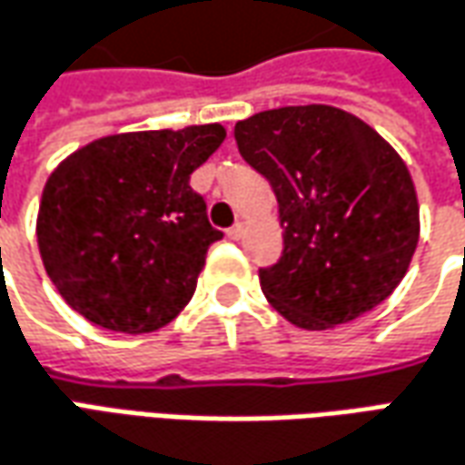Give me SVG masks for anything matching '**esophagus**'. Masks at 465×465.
Returning <instances> with one entry per match:
<instances>
[{
    "instance_id": "34e87169",
    "label": "esophagus",
    "mask_w": 465,
    "mask_h": 465,
    "mask_svg": "<svg viewBox=\"0 0 465 465\" xmlns=\"http://www.w3.org/2000/svg\"><path fill=\"white\" fill-rule=\"evenodd\" d=\"M226 236H229L232 242H239V239H242V236H243V223H233L232 229L226 232Z\"/></svg>"
}]
</instances>
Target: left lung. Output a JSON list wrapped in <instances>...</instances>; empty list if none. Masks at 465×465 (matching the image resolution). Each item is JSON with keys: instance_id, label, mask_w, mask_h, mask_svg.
<instances>
[{"instance_id": "left-lung-1", "label": "left lung", "mask_w": 465, "mask_h": 465, "mask_svg": "<svg viewBox=\"0 0 465 465\" xmlns=\"http://www.w3.org/2000/svg\"><path fill=\"white\" fill-rule=\"evenodd\" d=\"M246 163L272 183L284 249L262 266L272 307L330 330L388 300L418 246V199L401 155L345 110L294 105L236 123Z\"/></svg>"}]
</instances>
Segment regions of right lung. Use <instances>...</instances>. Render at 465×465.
Here are the masks:
<instances>
[{
    "label": "right lung",
    "instance_id": "obj_1",
    "mask_svg": "<svg viewBox=\"0 0 465 465\" xmlns=\"http://www.w3.org/2000/svg\"><path fill=\"white\" fill-rule=\"evenodd\" d=\"M226 131L108 135L57 165L42 191L37 243L52 284L85 320L153 332L186 307L223 233L188 186Z\"/></svg>",
    "mask_w": 465,
    "mask_h": 465
}]
</instances>
